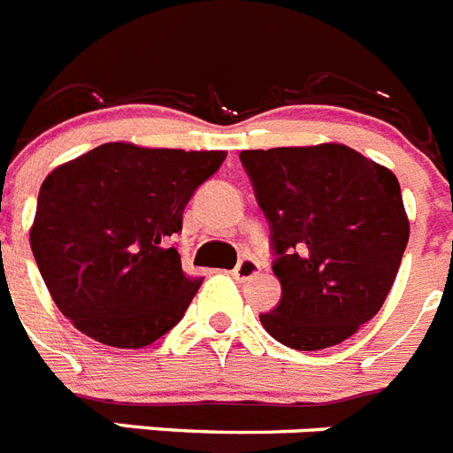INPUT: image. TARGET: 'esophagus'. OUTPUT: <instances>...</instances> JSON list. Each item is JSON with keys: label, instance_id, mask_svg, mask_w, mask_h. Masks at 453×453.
<instances>
[{"label": "esophagus", "instance_id": "1", "mask_svg": "<svg viewBox=\"0 0 453 453\" xmlns=\"http://www.w3.org/2000/svg\"><path fill=\"white\" fill-rule=\"evenodd\" d=\"M257 271H259V265L255 262L253 257H243V259H239V265L232 269V273H234V278H242V280H246V278H253Z\"/></svg>", "mask_w": 453, "mask_h": 453}]
</instances>
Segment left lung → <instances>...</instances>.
I'll list each match as a JSON object with an SVG mask.
<instances>
[{"mask_svg":"<svg viewBox=\"0 0 453 453\" xmlns=\"http://www.w3.org/2000/svg\"><path fill=\"white\" fill-rule=\"evenodd\" d=\"M271 230L280 303L259 321L296 351L349 340L379 312L406 250L399 180L340 143L243 150Z\"/></svg>","mask_w":453,"mask_h":453,"instance_id":"8db88e82","label":"left lung"}]
</instances>
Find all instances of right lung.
Instances as JSON below:
<instances>
[{
    "label": "right lung",
    "mask_w": 453,
    "mask_h": 453,
    "mask_svg": "<svg viewBox=\"0 0 453 453\" xmlns=\"http://www.w3.org/2000/svg\"><path fill=\"white\" fill-rule=\"evenodd\" d=\"M223 159L221 150L104 143L47 175L31 250L74 328L107 346L141 349L182 319L203 280L184 275L171 239Z\"/></svg>",
    "instance_id": "right-lung-1"
}]
</instances>
